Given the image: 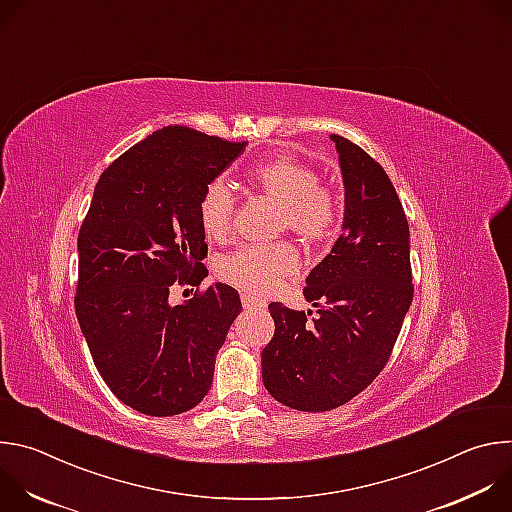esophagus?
Masks as SVG:
<instances>
[{"instance_id": "1", "label": "esophagus", "mask_w": 512, "mask_h": 512, "mask_svg": "<svg viewBox=\"0 0 512 512\" xmlns=\"http://www.w3.org/2000/svg\"><path fill=\"white\" fill-rule=\"evenodd\" d=\"M241 302H243V308H247V310L265 308V304H263L261 300H257L253 294H249V291H243V294H241Z\"/></svg>"}]
</instances>
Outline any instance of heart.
<instances>
[{
	"label": "heart",
	"mask_w": 512,
	"mask_h": 512,
	"mask_svg": "<svg viewBox=\"0 0 512 512\" xmlns=\"http://www.w3.org/2000/svg\"><path fill=\"white\" fill-rule=\"evenodd\" d=\"M249 182L265 196L279 202V225L304 241L320 243L334 239L344 223V206L334 188L320 182L314 168L287 156L253 166ZM235 196L223 180L204 186L198 200V221L204 235L223 241L233 227ZM300 257L294 245L249 243L218 263V275L225 281L249 289L253 294H269L277 283L298 269Z\"/></svg>",
	"instance_id": "b5f03b06"
}]
</instances>
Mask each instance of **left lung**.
<instances>
[{"mask_svg":"<svg viewBox=\"0 0 512 512\" xmlns=\"http://www.w3.org/2000/svg\"><path fill=\"white\" fill-rule=\"evenodd\" d=\"M346 188L344 233L304 287L316 314L269 304L263 385L298 411H330L367 389L393 352L413 300L409 225L397 190L356 143L332 135Z\"/></svg>","mask_w":512,"mask_h":512,"instance_id":"obj_1","label":"left lung"}]
</instances>
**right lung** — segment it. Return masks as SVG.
Returning <instances> with one entry per match:
<instances>
[{
  "mask_svg": "<svg viewBox=\"0 0 512 512\" xmlns=\"http://www.w3.org/2000/svg\"><path fill=\"white\" fill-rule=\"evenodd\" d=\"M247 141L168 125L101 174L79 231L75 310L99 375L131 409L168 417L196 407L241 312L237 289L208 275L198 200ZM174 284H196L182 307Z\"/></svg>",
  "mask_w": 512,
  "mask_h": 512,
  "instance_id": "add662e5",
  "label": "right lung"
}]
</instances>
